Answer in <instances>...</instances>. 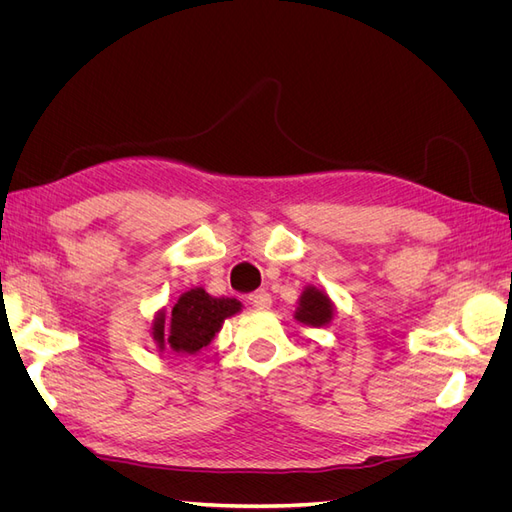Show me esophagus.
<instances>
[{"instance_id": "1", "label": "esophagus", "mask_w": 512, "mask_h": 512, "mask_svg": "<svg viewBox=\"0 0 512 512\" xmlns=\"http://www.w3.org/2000/svg\"><path fill=\"white\" fill-rule=\"evenodd\" d=\"M247 299H250V303L258 309H269L271 307V294L267 290H256Z\"/></svg>"}]
</instances>
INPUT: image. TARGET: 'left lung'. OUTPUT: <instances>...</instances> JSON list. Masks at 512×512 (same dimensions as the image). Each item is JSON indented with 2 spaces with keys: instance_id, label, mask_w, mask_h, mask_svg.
Wrapping results in <instances>:
<instances>
[{
  "instance_id": "left-lung-1",
  "label": "left lung",
  "mask_w": 512,
  "mask_h": 512,
  "mask_svg": "<svg viewBox=\"0 0 512 512\" xmlns=\"http://www.w3.org/2000/svg\"><path fill=\"white\" fill-rule=\"evenodd\" d=\"M335 305L329 299V294L314 286H307L299 299V307L294 312V318L307 324V327H324L333 320Z\"/></svg>"
}]
</instances>
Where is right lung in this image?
Returning a JSON list of instances; mask_svg holds the SVG:
<instances>
[{
    "instance_id": "right-lung-1",
    "label": "right lung",
    "mask_w": 512,
    "mask_h": 512,
    "mask_svg": "<svg viewBox=\"0 0 512 512\" xmlns=\"http://www.w3.org/2000/svg\"><path fill=\"white\" fill-rule=\"evenodd\" d=\"M241 309L237 299L220 297L215 299L205 292V288H192L183 292L179 301L170 312V327L168 335L164 331L166 314L160 312L156 322H153V339L164 350L166 346L175 352L196 354L205 346L211 344V339L222 329L226 318L235 316Z\"/></svg>"
}]
</instances>
